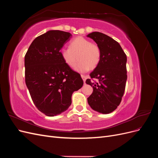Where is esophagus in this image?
Masks as SVG:
<instances>
[{"mask_svg":"<svg viewBox=\"0 0 158 158\" xmlns=\"http://www.w3.org/2000/svg\"><path fill=\"white\" fill-rule=\"evenodd\" d=\"M81 77H82V80L84 81V82H85V80H86V77H85L84 75H81Z\"/></svg>","mask_w":158,"mask_h":158,"instance_id":"1","label":"esophagus"}]
</instances>
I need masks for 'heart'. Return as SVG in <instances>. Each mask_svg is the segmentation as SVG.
Segmentation results:
<instances>
[{
  "mask_svg": "<svg viewBox=\"0 0 158 158\" xmlns=\"http://www.w3.org/2000/svg\"><path fill=\"white\" fill-rule=\"evenodd\" d=\"M64 63L70 67H73L78 61L74 70L78 73H85L89 69L96 66L100 60L101 51L99 47L89 40L82 37H78L70 43L69 47L60 51Z\"/></svg>",
  "mask_w": 158,
  "mask_h": 158,
  "instance_id": "heart-1",
  "label": "heart"
}]
</instances>
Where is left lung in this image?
Segmentation results:
<instances>
[{"label":"left lung","instance_id":"1","mask_svg":"<svg viewBox=\"0 0 158 158\" xmlns=\"http://www.w3.org/2000/svg\"><path fill=\"white\" fill-rule=\"evenodd\" d=\"M101 51L98 64L90 73L85 83L93 87L88 103L94 111L108 114L120 104L125 92L127 75V55L118 43L103 33L94 31L87 35ZM94 79H98L95 83Z\"/></svg>","mask_w":158,"mask_h":158}]
</instances>
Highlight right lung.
<instances>
[{
    "instance_id": "1",
    "label": "right lung",
    "mask_w": 158,
    "mask_h": 158,
    "mask_svg": "<svg viewBox=\"0 0 158 158\" xmlns=\"http://www.w3.org/2000/svg\"><path fill=\"white\" fill-rule=\"evenodd\" d=\"M71 37L69 32L49 30L33 41L25 55L26 86L36 107L47 116L67 110L72 95L84 84L61 56V49Z\"/></svg>"
}]
</instances>
